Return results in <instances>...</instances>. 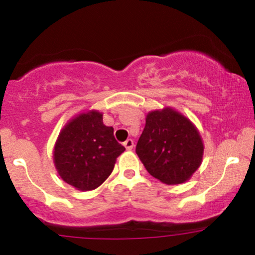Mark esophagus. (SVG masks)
I'll use <instances>...</instances> for the list:
<instances>
[{
  "label": "esophagus",
  "mask_w": 255,
  "mask_h": 255,
  "mask_svg": "<svg viewBox=\"0 0 255 255\" xmlns=\"http://www.w3.org/2000/svg\"><path fill=\"white\" fill-rule=\"evenodd\" d=\"M124 146L126 148H127V150H131V148L134 147V141L131 139L126 140V141L124 142Z\"/></svg>",
  "instance_id": "esophagus-1"
}]
</instances>
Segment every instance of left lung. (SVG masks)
<instances>
[{
    "instance_id": "left-lung-1",
    "label": "left lung",
    "mask_w": 255,
    "mask_h": 255,
    "mask_svg": "<svg viewBox=\"0 0 255 255\" xmlns=\"http://www.w3.org/2000/svg\"><path fill=\"white\" fill-rule=\"evenodd\" d=\"M135 151L154 178L165 184H180L200 166L204 144L191 120L168 107L146 115Z\"/></svg>"
}]
</instances>
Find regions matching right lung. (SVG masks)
Wrapping results in <instances>:
<instances>
[{
  "label": "right lung",
  "instance_id": "right-lung-1",
  "mask_svg": "<svg viewBox=\"0 0 255 255\" xmlns=\"http://www.w3.org/2000/svg\"><path fill=\"white\" fill-rule=\"evenodd\" d=\"M126 148L116 141L103 114L89 110L69 120L54 147V164L61 178L79 191H92L110 176L116 158Z\"/></svg>",
  "mask_w": 255,
  "mask_h": 255
}]
</instances>
